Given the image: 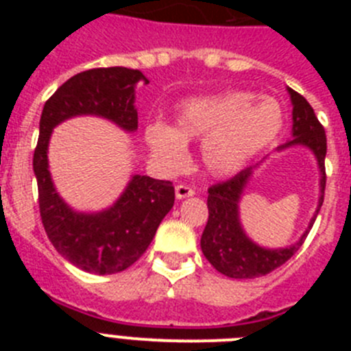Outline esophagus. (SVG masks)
<instances>
[{"instance_id": "1", "label": "esophagus", "mask_w": 351, "mask_h": 351, "mask_svg": "<svg viewBox=\"0 0 351 351\" xmlns=\"http://www.w3.org/2000/svg\"><path fill=\"white\" fill-rule=\"evenodd\" d=\"M193 195H195V190L191 188V186H188V184L176 186V197H178L179 200H182V198H188V197H193Z\"/></svg>"}]
</instances>
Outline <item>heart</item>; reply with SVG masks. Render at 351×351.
I'll use <instances>...</instances> for the list:
<instances>
[{
    "label": "heart",
    "mask_w": 351,
    "mask_h": 351,
    "mask_svg": "<svg viewBox=\"0 0 351 351\" xmlns=\"http://www.w3.org/2000/svg\"><path fill=\"white\" fill-rule=\"evenodd\" d=\"M285 128L278 100L255 93L226 91L186 101L176 126L154 121L145 126V142L161 169L178 172L188 161V142L202 144V160L210 173L230 176L271 147Z\"/></svg>",
    "instance_id": "1"
}]
</instances>
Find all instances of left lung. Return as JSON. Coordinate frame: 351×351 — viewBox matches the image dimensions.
<instances>
[{
  "label": "left lung",
  "mask_w": 351,
  "mask_h": 351,
  "mask_svg": "<svg viewBox=\"0 0 351 351\" xmlns=\"http://www.w3.org/2000/svg\"><path fill=\"white\" fill-rule=\"evenodd\" d=\"M293 104V138L281 145L280 149L290 147V145H308L315 153L318 165H320V200L318 209L313 216L309 228L315 223L318 210L324 204L325 193V154H327V137L322 123L316 117L315 110L302 95L293 89H288ZM253 167L241 170L228 181L218 182L209 188L207 197V209H209V219L204 228L200 246L202 253L214 269L228 278L235 280H253L260 278L274 269L281 267L285 262L295 255L299 247L302 246L304 239L308 237V230L293 246L283 247V250H265L256 246L253 241L246 237L239 223V198L246 188Z\"/></svg>",
  "instance_id": "1"
}]
</instances>
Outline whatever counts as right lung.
I'll return each mask as SVG.
<instances>
[{
    "mask_svg": "<svg viewBox=\"0 0 351 351\" xmlns=\"http://www.w3.org/2000/svg\"><path fill=\"white\" fill-rule=\"evenodd\" d=\"M147 84L141 70L91 68L68 79L45 101L40 135L33 154L43 228L60 255L91 274H116L137 262L153 241L161 219L173 206V186L149 176H133L128 188L110 209L98 214L71 210L56 193L47 163L52 128L82 114L110 119L126 132L138 126L133 107L135 86Z\"/></svg>",
    "mask_w": 351,
    "mask_h": 351,
    "instance_id": "1",
    "label": "right lung"
}]
</instances>
